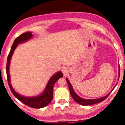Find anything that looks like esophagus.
Wrapping results in <instances>:
<instances>
[{
  "label": "esophagus",
  "mask_w": 125,
  "mask_h": 125,
  "mask_svg": "<svg viewBox=\"0 0 125 125\" xmlns=\"http://www.w3.org/2000/svg\"><path fill=\"white\" fill-rule=\"evenodd\" d=\"M62 71L63 73L64 74H66L68 71V68H66V67H63V68H62Z\"/></svg>",
  "instance_id": "obj_1"
}]
</instances>
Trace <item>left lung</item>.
<instances>
[{
  "instance_id": "1",
  "label": "left lung",
  "mask_w": 125,
  "mask_h": 125,
  "mask_svg": "<svg viewBox=\"0 0 125 125\" xmlns=\"http://www.w3.org/2000/svg\"><path fill=\"white\" fill-rule=\"evenodd\" d=\"M119 77H120V66H119ZM66 81L68 82V86H69V91H70L71 95L72 96V98H73V100L76 101V103H78L79 104H81V105L83 106H88V105H92V104H94L98 103H100L101 101H104V100L106 99L107 97L109 96V94H110L108 93L107 95H106L105 96L102 97V98H98V99H89V100H87V99H83V98H81L79 96L74 92V89L73 88L72 85L70 83L69 81L68 80V78H66Z\"/></svg>"
}]
</instances>
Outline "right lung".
I'll return each instance as SVG.
<instances>
[{
	"label": "right lung",
	"mask_w": 125,
	"mask_h": 125,
	"mask_svg": "<svg viewBox=\"0 0 125 125\" xmlns=\"http://www.w3.org/2000/svg\"><path fill=\"white\" fill-rule=\"evenodd\" d=\"M33 36L31 32H27L21 34V36L17 37L14 41L12 46L11 47L10 51L8 57H7V66H6V72H7V81H8L9 88L10 89V91H12V94H14L15 98L18 99L19 101L22 102L23 103L26 104L28 106L33 108H41L46 106L51 103V101L52 100L53 97V88L55 83L57 81L59 78H62L63 76V74L61 71H59L57 73L53 75L51 78L49 79V82L47 83L44 91H43L42 93L40 95L34 97H25L17 93L16 91L13 89V88L11 86L10 84V78L9 74V66L10 62L11 57L12 56L14 51H15V48L17 47L19 44L24 42L27 41L29 40L30 39L32 38Z\"/></svg>",
	"instance_id": "1"
}]
</instances>
